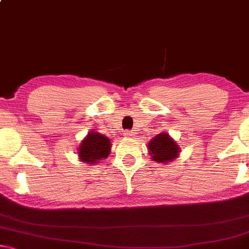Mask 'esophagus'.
<instances>
[{
    "instance_id": "obj_1",
    "label": "esophagus",
    "mask_w": 249,
    "mask_h": 249,
    "mask_svg": "<svg viewBox=\"0 0 249 249\" xmlns=\"http://www.w3.org/2000/svg\"><path fill=\"white\" fill-rule=\"evenodd\" d=\"M124 135L126 138H131V137H133V132H131V131H125L124 132Z\"/></svg>"
}]
</instances>
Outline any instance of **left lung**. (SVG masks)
I'll list each match as a JSON object with an SVG mask.
<instances>
[{
  "mask_svg": "<svg viewBox=\"0 0 249 249\" xmlns=\"http://www.w3.org/2000/svg\"><path fill=\"white\" fill-rule=\"evenodd\" d=\"M148 149L152 160L161 164L171 163V160L178 158V151H180L178 144L165 132L152 138L149 141Z\"/></svg>",
  "mask_w": 249,
  "mask_h": 249,
  "instance_id": "obj_1",
  "label": "left lung"
}]
</instances>
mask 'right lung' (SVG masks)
<instances>
[{
	"label": "right lung",
	"instance_id": "add662e5",
	"mask_svg": "<svg viewBox=\"0 0 249 249\" xmlns=\"http://www.w3.org/2000/svg\"><path fill=\"white\" fill-rule=\"evenodd\" d=\"M111 150V143L106 135L98 132H90L78 147L79 160L90 165L99 164L107 158Z\"/></svg>",
	"mask_w": 249,
	"mask_h": 249
}]
</instances>
